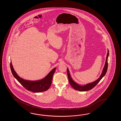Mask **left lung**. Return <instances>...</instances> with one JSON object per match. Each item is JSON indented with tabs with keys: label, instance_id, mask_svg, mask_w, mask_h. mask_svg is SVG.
Wrapping results in <instances>:
<instances>
[{
	"label": "left lung",
	"instance_id": "left-lung-1",
	"mask_svg": "<svg viewBox=\"0 0 121 121\" xmlns=\"http://www.w3.org/2000/svg\"><path fill=\"white\" fill-rule=\"evenodd\" d=\"M109 55V52L108 50V53L107 54L106 57V60H105V64L104 65V67L103 68V71L102 72V73L101 74L99 77L98 78V79L93 81V82H90L89 83H87L85 85H80L77 83L76 82H75L73 80L72 77L70 76V73H69V70L68 69V68H67V73L68 75V80L69 81V83L72 86V87L74 88L75 90H78V91H86L87 90H90L92 89L93 88L95 87L96 85L98 84L99 82L100 81V80L103 78V77L105 75L107 69H108V58Z\"/></svg>",
	"mask_w": 121,
	"mask_h": 121
}]
</instances>
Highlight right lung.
<instances>
[{
    "mask_svg": "<svg viewBox=\"0 0 121 121\" xmlns=\"http://www.w3.org/2000/svg\"><path fill=\"white\" fill-rule=\"evenodd\" d=\"M10 68L13 76L27 90L34 93H39L45 91L49 89L51 84L53 75L56 69L55 67L49 72L45 77L37 80H24L20 77L14 69L11 61Z\"/></svg>",
    "mask_w": 121,
    "mask_h": 121,
    "instance_id": "add662e5",
    "label": "right lung"
}]
</instances>
